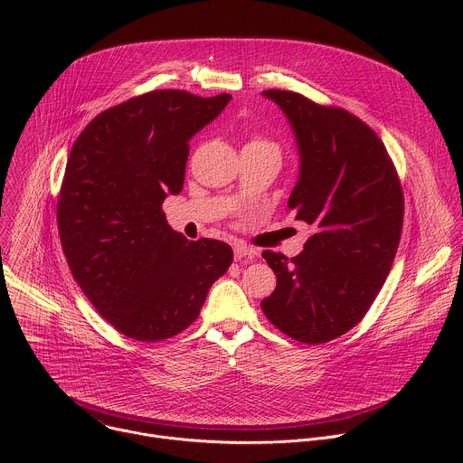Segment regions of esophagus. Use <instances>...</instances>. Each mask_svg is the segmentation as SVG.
Wrapping results in <instances>:
<instances>
[{
	"instance_id": "34e87169",
	"label": "esophagus",
	"mask_w": 463,
	"mask_h": 463,
	"mask_svg": "<svg viewBox=\"0 0 463 463\" xmlns=\"http://www.w3.org/2000/svg\"><path fill=\"white\" fill-rule=\"evenodd\" d=\"M258 256V250L245 245V243H236L234 245V258L236 260H247V261H252L254 258Z\"/></svg>"
}]
</instances>
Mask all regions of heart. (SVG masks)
I'll return each mask as SVG.
<instances>
[{
	"label": "heart",
	"mask_w": 463,
	"mask_h": 463,
	"mask_svg": "<svg viewBox=\"0 0 463 463\" xmlns=\"http://www.w3.org/2000/svg\"><path fill=\"white\" fill-rule=\"evenodd\" d=\"M247 146H261V148H269V150H275V152L279 154V150H277V146H275L273 143H269V141H263V139H254V141H250Z\"/></svg>",
	"instance_id": "obj_1"
}]
</instances>
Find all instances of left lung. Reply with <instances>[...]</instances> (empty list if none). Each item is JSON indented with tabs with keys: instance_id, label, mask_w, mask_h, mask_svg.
I'll return each mask as SVG.
<instances>
[{
	"instance_id": "obj_1",
	"label": "left lung",
	"mask_w": 463,
	"mask_h": 463,
	"mask_svg": "<svg viewBox=\"0 0 463 463\" xmlns=\"http://www.w3.org/2000/svg\"><path fill=\"white\" fill-rule=\"evenodd\" d=\"M286 115L298 150L288 209L313 227L304 250H263L277 275L261 311L288 337L345 335L390 273L403 229V192L381 139L355 115L280 90L261 91Z\"/></svg>"
}]
</instances>
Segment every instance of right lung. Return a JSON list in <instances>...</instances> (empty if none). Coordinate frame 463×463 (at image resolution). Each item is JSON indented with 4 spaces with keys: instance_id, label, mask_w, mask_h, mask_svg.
Instances as JSON below:
<instances>
[{
    "instance_id": "1",
    "label": "right lung",
    "mask_w": 463,
    "mask_h": 463,
    "mask_svg": "<svg viewBox=\"0 0 463 463\" xmlns=\"http://www.w3.org/2000/svg\"><path fill=\"white\" fill-rule=\"evenodd\" d=\"M150 91L97 115L71 148L58 229L73 279L126 337L156 343L188 327L232 249L188 241L161 209L183 190L188 141L231 102Z\"/></svg>"
}]
</instances>
